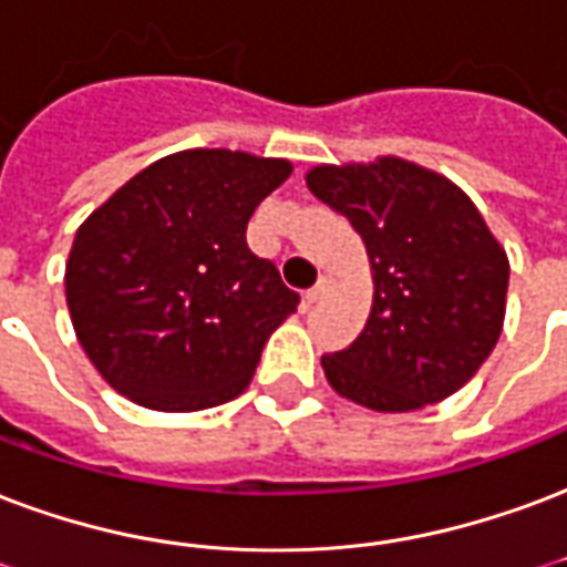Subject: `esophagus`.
I'll list each match as a JSON object with an SVG mask.
<instances>
[{"mask_svg":"<svg viewBox=\"0 0 567 567\" xmlns=\"http://www.w3.org/2000/svg\"><path fill=\"white\" fill-rule=\"evenodd\" d=\"M327 288H330V279H321V282L316 285V288H309V291H306V306H312V303H318V300H321V297L327 295Z\"/></svg>","mask_w":567,"mask_h":567,"instance_id":"34e87169","label":"esophagus"}]
</instances>
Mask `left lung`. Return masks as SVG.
Returning <instances> with one entry per match:
<instances>
[{
  "instance_id": "1",
  "label": "left lung",
  "mask_w": 567,
  "mask_h": 567,
  "mask_svg": "<svg viewBox=\"0 0 567 567\" xmlns=\"http://www.w3.org/2000/svg\"><path fill=\"white\" fill-rule=\"evenodd\" d=\"M306 186L363 237L375 285L360 337L321 358L330 388L372 412L447 400L505 324L511 267L484 216L451 179L396 155L318 165Z\"/></svg>"
}]
</instances>
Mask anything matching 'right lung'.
<instances>
[{"label":"right lung","mask_w":567,"mask_h":567,"mask_svg":"<svg viewBox=\"0 0 567 567\" xmlns=\"http://www.w3.org/2000/svg\"><path fill=\"white\" fill-rule=\"evenodd\" d=\"M291 162L230 150L165 155L74 234L71 324L116 393L155 412H200L249 388L300 295L246 246L251 213Z\"/></svg>","instance_id":"1"}]
</instances>
